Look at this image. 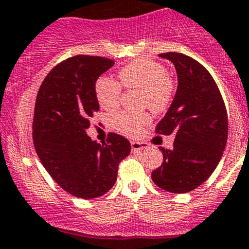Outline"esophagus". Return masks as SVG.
Here are the masks:
<instances>
[{
  "mask_svg": "<svg viewBox=\"0 0 249 249\" xmlns=\"http://www.w3.org/2000/svg\"><path fill=\"white\" fill-rule=\"evenodd\" d=\"M130 145H132L133 151H139V150L146 149L147 147V144L144 142H130Z\"/></svg>",
  "mask_w": 249,
  "mask_h": 249,
  "instance_id": "1",
  "label": "esophagus"
}]
</instances>
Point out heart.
<instances>
[{
  "label": "heart",
  "instance_id": "heart-1",
  "mask_svg": "<svg viewBox=\"0 0 249 249\" xmlns=\"http://www.w3.org/2000/svg\"><path fill=\"white\" fill-rule=\"evenodd\" d=\"M119 81L107 75H102L94 82L97 102L105 110H112L120 104L122 83L127 89H140V105L149 107L154 111H163L171 103L174 93V81L167 73L163 64L152 59H137L119 71ZM151 116L147 112L117 111L110 117L112 128L129 137L140 132Z\"/></svg>",
  "mask_w": 249,
  "mask_h": 249
}]
</instances>
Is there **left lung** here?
<instances>
[{
  "label": "left lung",
  "instance_id": "obj_1",
  "mask_svg": "<svg viewBox=\"0 0 249 249\" xmlns=\"http://www.w3.org/2000/svg\"><path fill=\"white\" fill-rule=\"evenodd\" d=\"M171 60L178 73V89L157 134H176L173 147H160L163 162L151 173L159 188L174 194L195 190L218 166L229 124L226 107L207 69L191 56L176 52L160 54Z\"/></svg>",
  "mask_w": 249,
  "mask_h": 249
}]
</instances>
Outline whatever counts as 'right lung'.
Returning a JSON list of instances; mask_svg holds the SVG:
<instances>
[{
  "label": "right lung",
  "instance_id": "right-lung-1",
  "mask_svg": "<svg viewBox=\"0 0 249 249\" xmlns=\"http://www.w3.org/2000/svg\"><path fill=\"white\" fill-rule=\"evenodd\" d=\"M114 64L104 56H71L49 71L36 97L33 139L37 156L56 184L76 197L107 194L116 181L119 163L130 152V142L116 133L107 134V144L86 134L99 110L94 82Z\"/></svg>",
  "mask_w": 249,
  "mask_h": 249
}]
</instances>
